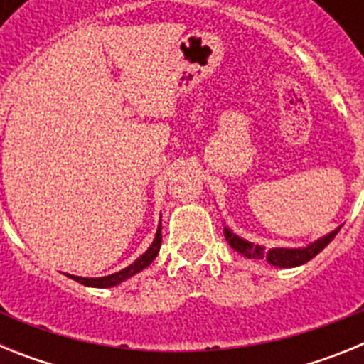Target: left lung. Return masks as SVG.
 <instances>
[{"label": "left lung", "instance_id": "1", "mask_svg": "<svg viewBox=\"0 0 364 364\" xmlns=\"http://www.w3.org/2000/svg\"><path fill=\"white\" fill-rule=\"evenodd\" d=\"M341 230V226L336 231H332L330 235L323 237V239L315 240L314 244L306 247H273V250H264L262 246H255V244L242 240L240 237H237L235 233H231L228 228H224V237L230 242V246L233 250H237L239 253H242L247 259H266L269 264L279 266V268H295V266H301L308 260L314 259L317 253H321L328 244L332 242L333 237L337 235V231Z\"/></svg>", "mask_w": 364, "mask_h": 364}]
</instances>
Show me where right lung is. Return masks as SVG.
Returning a JSON list of instances; mask_svg holds the SVG:
<instances>
[{
    "instance_id": "1",
    "label": "right lung",
    "mask_w": 364,
    "mask_h": 364,
    "mask_svg": "<svg viewBox=\"0 0 364 364\" xmlns=\"http://www.w3.org/2000/svg\"><path fill=\"white\" fill-rule=\"evenodd\" d=\"M160 244H162V224H159V230H156V235H154V240L153 244L149 246L146 253H144L140 259H136L131 266H127L125 269L118 273H112V275H107V277H98V279H85V277H76V275H67V277L74 279L76 282L80 284H85V286H92V288H111V286H117L120 282H124L125 279L133 277L134 273L142 272L144 268L151 264L154 260V257L159 255L160 252Z\"/></svg>"
}]
</instances>
